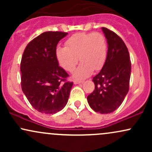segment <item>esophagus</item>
I'll return each mask as SVG.
<instances>
[{
	"label": "esophagus",
	"instance_id": "esophagus-1",
	"mask_svg": "<svg viewBox=\"0 0 152 152\" xmlns=\"http://www.w3.org/2000/svg\"><path fill=\"white\" fill-rule=\"evenodd\" d=\"M74 84H78V83H83V81H74Z\"/></svg>",
	"mask_w": 152,
	"mask_h": 152
}]
</instances>
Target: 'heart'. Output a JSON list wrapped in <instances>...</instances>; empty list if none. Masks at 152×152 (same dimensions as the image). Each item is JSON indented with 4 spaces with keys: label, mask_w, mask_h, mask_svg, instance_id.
<instances>
[{
    "label": "heart",
    "mask_w": 152,
    "mask_h": 152,
    "mask_svg": "<svg viewBox=\"0 0 152 152\" xmlns=\"http://www.w3.org/2000/svg\"><path fill=\"white\" fill-rule=\"evenodd\" d=\"M56 56L59 65L67 71H72L78 64H81L73 73L76 79H83L94 70L102 69L107 57L106 38L101 33H78L66 41V47L58 46Z\"/></svg>",
    "instance_id": "heart-1"
}]
</instances>
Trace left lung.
<instances>
[{
  "instance_id": "left-lung-1",
  "label": "left lung",
  "mask_w": 152,
  "mask_h": 152,
  "mask_svg": "<svg viewBox=\"0 0 152 152\" xmlns=\"http://www.w3.org/2000/svg\"><path fill=\"white\" fill-rule=\"evenodd\" d=\"M102 29L107 40V57L102 70L93 78L95 89L87 101L96 112L110 114L119 107L128 93L132 64L123 40L112 31Z\"/></svg>"
}]
</instances>
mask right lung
Returning <instances> with one entry per match:
<instances>
[{
    "instance_id": "1",
    "label": "right lung",
    "mask_w": 152,
    "mask_h": 152,
    "mask_svg": "<svg viewBox=\"0 0 152 152\" xmlns=\"http://www.w3.org/2000/svg\"><path fill=\"white\" fill-rule=\"evenodd\" d=\"M46 31L33 39L24 50L20 62L21 88L31 106L42 114H53L65 107L73 82L58 66L56 49L67 35Z\"/></svg>"
}]
</instances>
